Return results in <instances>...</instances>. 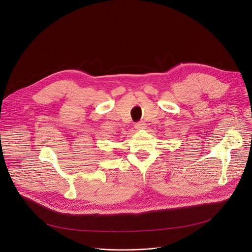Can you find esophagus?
<instances>
[{"label": "esophagus", "mask_w": 252, "mask_h": 252, "mask_svg": "<svg viewBox=\"0 0 252 252\" xmlns=\"http://www.w3.org/2000/svg\"><path fill=\"white\" fill-rule=\"evenodd\" d=\"M134 127H135V129H136V130L145 129V124H144L143 122H138V123H136V124L134 125Z\"/></svg>", "instance_id": "1"}]
</instances>
